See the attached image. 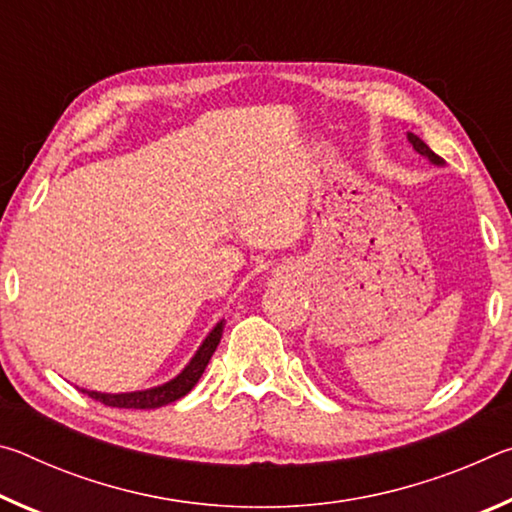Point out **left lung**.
Here are the masks:
<instances>
[{"mask_svg":"<svg viewBox=\"0 0 512 512\" xmlns=\"http://www.w3.org/2000/svg\"><path fill=\"white\" fill-rule=\"evenodd\" d=\"M409 142L413 144V149L418 151L420 155H424V158H427L429 162H433V164H443V158H438L436 153H433L427 144H424L418 135H413V133H409Z\"/></svg>","mask_w":512,"mask_h":512,"instance_id":"obj_1","label":"left lung"}]
</instances>
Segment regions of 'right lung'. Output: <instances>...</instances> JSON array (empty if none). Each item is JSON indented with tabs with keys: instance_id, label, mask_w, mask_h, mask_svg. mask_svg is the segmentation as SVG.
Listing matches in <instances>:
<instances>
[{
	"instance_id": "1",
	"label": "right lung",
	"mask_w": 512,
	"mask_h": 512,
	"mask_svg": "<svg viewBox=\"0 0 512 512\" xmlns=\"http://www.w3.org/2000/svg\"><path fill=\"white\" fill-rule=\"evenodd\" d=\"M221 334H223V320L221 323H216L212 332L205 336L203 345L196 350L192 361L187 363L183 372H180L178 377H173L171 381H167V384L149 388V391L117 393V395L97 393V391H83V393L101 404L115 406V409H160V406L176 402V400H180V397H185L189 391H192V388L196 386V381L201 379V375L205 372L207 363H210L216 345H219V341H221Z\"/></svg>"
}]
</instances>
